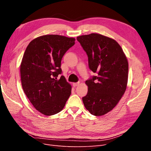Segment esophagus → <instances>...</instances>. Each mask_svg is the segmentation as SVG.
I'll return each mask as SVG.
<instances>
[{
    "label": "esophagus",
    "mask_w": 151,
    "mask_h": 151,
    "mask_svg": "<svg viewBox=\"0 0 151 151\" xmlns=\"http://www.w3.org/2000/svg\"><path fill=\"white\" fill-rule=\"evenodd\" d=\"M80 84V83H73V86L74 87H76L77 86H79Z\"/></svg>",
    "instance_id": "esophagus-1"
}]
</instances>
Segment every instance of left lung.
Instances as JSON below:
<instances>
[{
	"label": "left lung",
	"mask_w": 151,
	"mask_h": 151,
	"mask_svg": "<svg viewBox=\"0 0 151 151\" xmlns=\"http://www.w3.org/2000/svg\"><path fill=\"white\" fill-rule=\"evenodd\" d=\"M77 40L88 55L89 69L97 74L86 81L88 92L83 103L92 115H104L115 107L125 92L127 57L115 40L100 34L80 36Z\"/></svg>",
	"instance_id": "obj_1"
}]
</instances>
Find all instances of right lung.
<instances>
[{
  "mask_svg": "<svg viewBox=\"0 0 151 151\" xmlns=\"http://www.w3.org/2000/svg\"><path fill=\"white\" fill-rule=\"evenodd\" d=\"M75 38L49 35L32 40L21 63L22 89L36 110L53 115L62 110L71 94V86L62 74L61 60L74 46Z\"/></svg>",
  "mask_w": 151,
  "mask_h": 151,
  "instance_id": "right-lung-1",
  "label": "right lung"
}]
</instances>
